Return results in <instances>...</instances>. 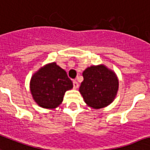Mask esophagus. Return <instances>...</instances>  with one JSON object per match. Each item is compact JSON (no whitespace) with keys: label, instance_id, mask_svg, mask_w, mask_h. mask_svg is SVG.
<instances>
[{"label":"esophagus","instance_id":"obj_1","mask_svg":"<svg viewBox=\"0 0 150 150\" xmlns=\"http://www.w3.org/2000/svg\"><path fill=\"white\" fill-rule=\"evenodd\" d=\"M73 84H74V89H76V88H78L79 87V83H77L76 81H73Z\"/></svg>","mask_w":150,"mask_h":150}]
</instances>
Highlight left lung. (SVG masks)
Masks as SVG:
<instances>
[{"mask_svg":"<svg viewBox=\"0 0 150 150\" xmlns=\"http://www.w3.org/2000/svg\"><path fill=\"white\" fill-rule=\"evenodd\" d=\"M80 93L89 107L100 109L109 105L117 95L118 80L105 65L91 66L83 72Z\"/></svg>","mask_w":150,"mask_h":150,"instance_id":"1","label":"left lung"}]
</instances>
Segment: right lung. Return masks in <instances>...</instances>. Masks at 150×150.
<instances>
[{
    "mask_svg": "<svg viewBox=\"0 0 150 150\" xmlns=\"http://www.w3.org/2000/svg\"><path fill=\"white\" fill-rule=\"evenodd\" d=\"M73 88L67 72L56 63L46 64L35 72L30 81L32 98L42 108L54 109L60 105L65 92Z\"/></svg>",
    "mask_w": 150,
    "mask_h": 150,
    "instance_id": "obj_1",
    "label": "right lung"
}]
</instances>
